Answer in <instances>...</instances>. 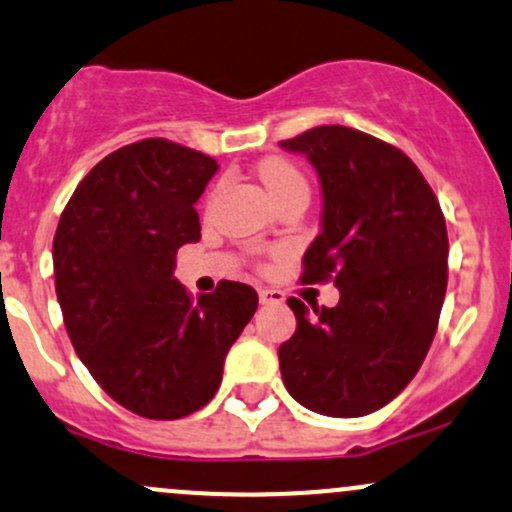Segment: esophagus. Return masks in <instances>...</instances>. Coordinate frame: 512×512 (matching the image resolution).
<instances>
[{"instance_id": "1", "label": "esophagus", "mask_w": 512, "mask_h": 512, "mask_svg": "<svg viewBox=\"0 0 512 512\" xmlns=\"http://www.w3.org/2000/svg\"><path fill=\"white\" fill-rule=\"evenodd\" d=\"M284 301V291H279V289H260V303H282Z\"/></svg>"}]
</instances>
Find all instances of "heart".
Masks as SVG:
<instances>
[{
  "label": "heart",
  "instance_id": "heart-1",
  "mask_svg": "<svg viewBox=\"0 0 512 512\" xmlns=\"http://www.w3.org/2000/svg\"><path fill=\"white\" fill-rule=\"evenodd\" d=\"M257 174H260L262 184H265L272 199L289 192V189L306 187L303 174L289 160H282V157H267V160H262L260 167H257Z\"/></svg>",
  "mask_w": 512,
  "mask_h": 512
}]
</instances>
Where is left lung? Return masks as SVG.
Wrapping results in <instances>:
<instances>
[{
  "label": "left lung",
  "mask_w": 512,
  "mask_h": 512,
  "mask_svg": "<svg viewBox=\"0 0 512 512\" xmlns=\"http://www.w3.org/2000/svg\"><path fill=\"white\" fill-rule=\"evenodd\" d=\"M320 177L323 230L301 282H335V308L291 296L296 333L279 347L286 391L308 411L359 418L393 401L428 355L447 291L440 201L396 145L347 126L282 140Z\"/></svg>",
  "instance_id": "left-lung-1"
}]
</instances>
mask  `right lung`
<instances>
[{
    "mask_svg": "<svg viewBox=\"0 0 512 512\" xmlns=\"http://www.w3.org/2000/svg\"><path fill=\"white\" fill-rule=\"evenodd\" d=\"M218 165L145 138L106 155L77 184L53 238L67 335L97 384L150 420L199 411L257 311V291L221 282L194 299L174 279L177 250L201 238L194 204Z\"/></svg>",
    "mask_w": 512,
    "mask_h": 512,
    "instance_id": "obj_1",
    "label": "right lung"
}]
</instances>
